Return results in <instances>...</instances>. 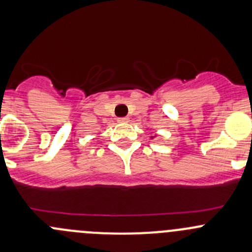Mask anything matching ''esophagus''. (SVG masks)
<instances>
[{
    "label": "esophagus",
    "instance_id": "obj_1",
    "mask_svg": "<svg viewBox=\"0 0 252 252\" xmlns=\"http://www.w3.org/2000/svg\"><path fill=\"white\" fill-rule=\"evenodd\" d=\"M128 121H129V119L126 118V117H122V118H118L119 123H126Z\"/></svg>",
    "mask_w": 252,
    "mask_h": 252
}]
</instances>
